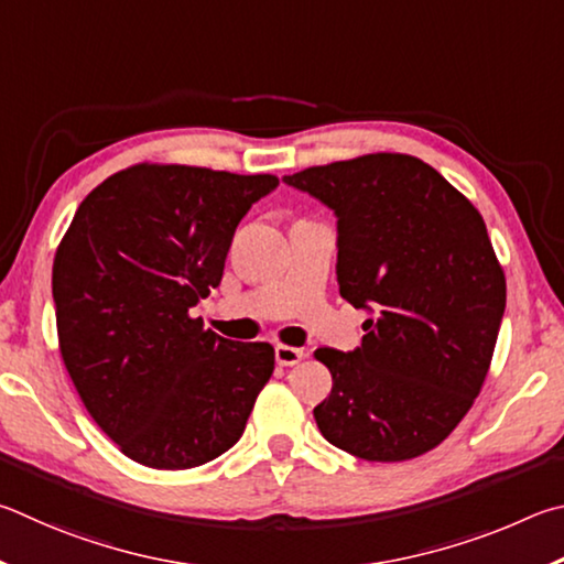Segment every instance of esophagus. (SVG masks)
<instances>
[{"mask_svg": "<svg viewBox=\"0 0 564 564\" xmlns=\"http://www.w3.org/2000/svg\"><path fill=\"white\" fill-rule=\"evenodd\" d=\"M294 350L292 347H282L280 351H276V357H280V361H284V364H290V361H294V359H297L300 357V354L295 351L294 355H290L289 351Z\"/></svg>", "mask_w": 564, "mask_h": 564, "instance_id": "esophagus-1", "label": "esophagus"}]
</instances>
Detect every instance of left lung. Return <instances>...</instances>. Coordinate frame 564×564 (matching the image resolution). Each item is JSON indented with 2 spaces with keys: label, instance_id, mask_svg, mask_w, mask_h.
<instances>
[{
  "label": "left lung",
  "instance_id": "1",
  "mask_svg": "<svg viewBox=\"0 0 564 564\" xmlns=\"http://www.w3.org/2000/svg\"><path fill=\"white\" fill-rule=\"evenodd\" d=\"M250 175L135 165L78 205L54 257L58 351L86 411L128 458L203 466L240 441L274 349L197 302L223 280Z\"/></svg>",
  "mask_w": 564,
  "mask_h": 564
}]
</instances>
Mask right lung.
Masks as SVG:
<instances>
[{"instance_id": "right-lung-1", "label": "right lung", "mask_w": 564, "mask_h": 564, "mask_svg": "<svg viewBox=\"0 0 564 564\" xmlns=\"http://www.w3.org/2000/svg\"><path fill=\"white\" fill-rule=\"evenodd\" d=\"M288 183L337 215L341 297L377 302L361 347L327 359L322 436L364 460L423 456L473 406L498 341L506 276L486 223L413 155H361Z\"/></svg>"}]
</instances>
